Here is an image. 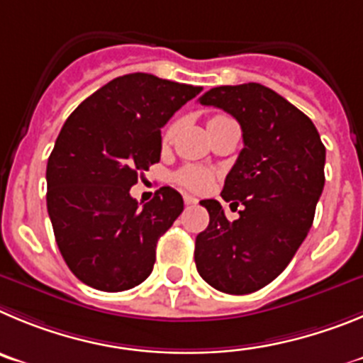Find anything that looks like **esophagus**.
<instances>
[{"instance_id": "esophagus-1", "label": "esophagus", "mask_w": 363, "mask_h": 363, "mask_svg": "<svg viewBox=\"0 0 363 363\" xmlns=\"http://www.w3.org/2000/svg\"><path fill=\"white\" fill-rule=\"evenodd\" d=\"M184 204H186V206L197 204V199H195L194 195H184Z\"/></svg>"}]
</instances>
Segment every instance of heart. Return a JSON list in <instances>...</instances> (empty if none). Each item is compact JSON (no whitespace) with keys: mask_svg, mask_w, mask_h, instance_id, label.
<instances>
[{"mask_svg":"<svg viewBox=\"0 0 363 363\" xmlns=\"http://www.w3.org/2000/svg\"><path fill=\"white\" fill-rule=\"evenodd\" d=\"M217 117H222V116H217ZM217 117H213V119H217ZM174 130H175L174 125L166 130V139L172 137ZM177 181L181 182L182 186H186V188L195 189V191H202V189H206L208 186H210L211 175L208 174L206 169L197 168V166H186V168H182L177 174Z\"/></svg>","mask_w":363,"mask_h":363,"instance_id":"obj_1","label":"heart"}]
</instances>
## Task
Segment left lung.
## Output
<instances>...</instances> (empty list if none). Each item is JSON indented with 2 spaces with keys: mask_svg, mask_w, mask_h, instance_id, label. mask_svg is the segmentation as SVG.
Returning <instances> with one entry per match:
<instances>
[{
  "mask_svg": "<svg viewBox=\"0 0 363 363\" xmlns=\"http://www.w3.org/2000/svg\"><path fill=\"white\" fill-rule=\"evenodd\" d=\"M231 113L244 148L222 199L244 208L230 222L220 202L201 201L210 224L195 240L199 275L230 295H247L286 269L308 237L324 189L325 146L313 121L259 83L211 88L199 99Z\"/></svg>",
  "mask_w": 363,
  "mask_h": 363,
  "instance_id": "left-lung-1",
  "label": "left lung"
}]
</instances>
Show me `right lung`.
Wrapping results in <instances>:
<instances>
[{
    "label": "right lung",
    "mask_w": 363,
    "mask_h": 363,
    "mask_svg": "<svg viewBox=\"0 0 363 363\" xmlns=\"http://www.w3.org/2000/svg\"><path fill=\"white\" fill-rule=\"evenodd\" d=\"M201 86L126 74L77 106L47 164V208L55 242L81 282L125 291L148 279L155 247L184 210L181 194L157 189L145 206L130 195L161 159V128Z\"/></svg>",
    "instance_id": "right-lung-1"
}]
</instances>
